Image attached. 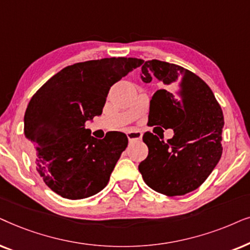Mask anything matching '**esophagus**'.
<instances>
[{
    "instance_id": "esophagus-1",
    "label": "esophagus",
    "mask_w": 250,
    "mask_h": 250,
    "mask_svg": "<svg viewBox=\"0 0 250 250\" xmlns=\"http://www.w3.org/2000/svg\"><path fill=\"white\" fill-rule=\"evenodd\" d=\"M127 137L129 139V142H134V141H139V139H142L143 137V134L141 131H130V132H127Z\"/></svg>"
}]
</instances>
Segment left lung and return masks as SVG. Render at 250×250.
I'll use <instances>...</instances> for the list:
<instances>
[{
  "instance_id": "8db88e82",
  "label": "left lung",
  "mask_w": 250,
  "mask_h": 250,
  "mask_svg": "<svg viewBox=\"0 0 250 250\" xmlns=\"http://www.w3.org/2000/svg\"><path fill=\"white\" fill-rule=\"evenodd\" d=\"M162 81L153 95L148 123L174 130L167 142L151 131L143 135L148 155L138 166L149 188L168 197L184 195L201 186L222 156L223 111L204 80L182 66L147 61L142 80Z\"/></svg>"
}]
</instances>
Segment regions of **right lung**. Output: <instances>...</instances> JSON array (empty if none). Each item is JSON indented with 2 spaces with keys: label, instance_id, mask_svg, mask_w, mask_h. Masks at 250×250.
I'll list each match as a JSON object with an SVG mask.
<instances>
[{
  "label": "right lung",
  "instance_id": "obj_1",
  "mask_svg": "<svg viewBox=\"0 0 250 250\" xmlns=\"http://www.w3.org/2000/svg\"><path fill=\"white\" fill-rule=\"evenodd\" d=\"M143 62L127 57L76 62L33 95L25 112L24 134L35 146L36 171L58 195L79 200L107 185L128 138L120 131L94 138L85 122L102 114L111 86Z\"/></svg>",
  "mask_w": 250,
  "mask_h": 250
}]
</instances>
